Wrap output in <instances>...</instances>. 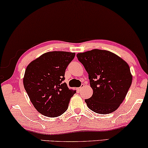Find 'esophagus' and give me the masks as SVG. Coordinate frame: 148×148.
<instances>
[{
    "label": "esophagus",
    "mask_w": 148,
    "mask_h": 148,
    "mask_svg": "<svg viewBox=\"0 0 148 148\" xmlns=\"http://www.w3.org/2000/svg\"><path fill=\"white\" fill-rule=\"evenodd\" d=\"M84 87V84H82L80 87H79L77 88V90H78V91H80V90H82V88Z\"/></svg>",
    "instance_id": "obj_1"
}]
</instances>
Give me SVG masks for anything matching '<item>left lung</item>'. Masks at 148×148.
<instances>
[{"label": "left lung", "mask_w": 148, "mask_h": 148, "mask_svg": "<svg viewBox=\"0 0 148 148\" xmlns=\"http://www.w3.org/2000/svg\"><path fill=\"white\" fill-rule=\"evenodd\" d=\"M88 74L93 94L88 107L100 114L112 113L122 103L131 86L132 76L125 62L107 50L94 49L76 55Z\"/></svg>", "instance_id": "obj_1"}]
</instances>
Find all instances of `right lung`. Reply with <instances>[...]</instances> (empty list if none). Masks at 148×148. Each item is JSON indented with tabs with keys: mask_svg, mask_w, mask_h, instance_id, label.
<instances>
[{
	"mask_svg": "<svg viewBox=\"0 0 148 148\" xmlns=\"http://www.w3.org/2000/svg\"><path fill=\"white\" fill-rule=\"evenodd\" d=\"M75 53L53 51L45 53L30 62L23 79L24 87L35 108L47 117H57L66 111L76 91L70 90L65 71Z\"/></svg>",
	"mask_w": 148,
	"mask_h": 148,
	"instance_id": "add662e5",
	"label": "right lung"
}]
</instances>
